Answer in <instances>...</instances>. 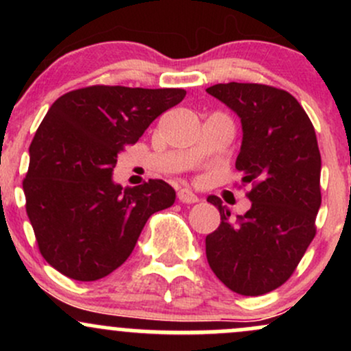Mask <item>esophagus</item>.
Here are the masks:
<instances>
[{
    "mask_svg": "<svg viewBox=\"0 0 351 351\" xmlns=\"http://www.w3.org/2000/svg\"><path fill=\"white\" fill-rule=\"evenodd\" d=\"M176 196H178L180 203H184V204H193V203H198V201H199L198 196H196L195 193H193L191 189H188V188H181Z\"/></svg>",
    "mask_w": 351,
    "mask_h": 351,
    "instance_id": "1",
    "label": "esophagus"
}]
</instances>
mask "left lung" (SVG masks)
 <instances>
[{
    "label": "left lung",
    "instance_id": "8db88e82",
    "mask_svg": "<svg viewBox=\"0 0 351 351\" xmlns=\"http://www.w3.org/2000/svg\"><path fill=\"white\" fill-rule=\"evenodd\" d=\"M239 115L243 145L236 168L252 206L231 219L217 196L221 223L206 236V257L216 277L241 295L280 287L315 237L322 203V158L315 130L293 95L265 84H216L206 88Z\"/></svg>",
    "mask_w": 351,
    "mask_h": 351
}]
</instances>
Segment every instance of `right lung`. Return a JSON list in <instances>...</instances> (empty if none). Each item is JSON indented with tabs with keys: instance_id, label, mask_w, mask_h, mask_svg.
Instances as JSON below:
<instances>
[{
	"instance_id": "right-lung-1",
	"label": "right lung",
	"mask_w": 351,
	"mask_h": 351,
	"mask_svg": "<svg viewBox=\"0 0 351 351\" xmlns=\"http://www.w3.org/2000/svg\"><path fill=\"white\" fill-rule=\"evenodd\" d=\"M184 88L88 86L52 104L29 147L23 181L39 252L56 271L80 282L120 267L153 213L175 203L163 180L134 188L112 181L117 155Z\"/></svg>"
}]
</instances>
